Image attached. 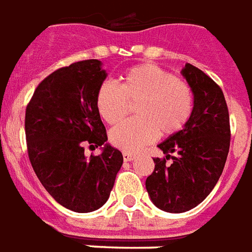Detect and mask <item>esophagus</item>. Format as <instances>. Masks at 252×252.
I'll return each instance as SVG.
<instances>
[{
  "mask_svg": "<svg viewBox=\"0 0 252 252\" xmlns=\"http://www.w3.org/2000/svg\"><path fill=\"white\" fill-rule=\"evenodd\" d=\"M134 158H135V156H134V154L127 153V152H126V153H124V159L126 161V162H127V161H133Z\"/></svg>",
  "mask_w": 252,
  "mask_h": 252,
  "instance_id": "34e87169",
  "label": "esophagus"
}]
</instances>
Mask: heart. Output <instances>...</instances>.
Masks as SVG:
<instances>
[{
	"mask_svg": "<svg viewBox=\"0 0 252 252\" xmlns=\"http://www.w3.org/2000/svg\"><path fill=\"white\" fill-rule=\"evenodd\" d=\"M137 104V119L119 125L110 133L115 148L138 152L161 135L179 133L188 124L193 111V93L185 82L154 64L130 68L119 79L99 86L95 106L99 115L110 125L122 122L128 104Z\"/></svg>",
	"mask_w": 252,
	"mask_h": 252,
	"instance_id": "1",
	"label": "heart"
}]
</instances>
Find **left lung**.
I'll return each mask as SVG.
<instances>
[{
    "label": "left lung",
    "instance_id": "obj_1",
    "mask_svg": "<svg viewBox=\"0 0 252 252\" xmlns=\"http://www.w3.org/2000/svg\"><path fill=\"white\" fill-rule=\"evenodd\" d=\"M181 75L193 93V111L179 133L158 148L165 158L146 179V190L157 208L181 214L197 207L219 181L229 150V115L221 88L208 75L185 64ZM170 158L172 162L166 164Z\"/></svg>",
    "mask_w": 252,
    "mask_h": 252
}]
</instances>
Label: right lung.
I'll use <instances>...</instances> for the list:
<instances>
[{
	"mask_svg": "<svg viewBox=\"0 0 252 252\" xmlns=\"http://www.w3.org/2000/svg\"><path fill=\"white\" fill-rule=\"evenodd\" d=\"M107 78L100 60H83L52 72L38 84L25 113L28 154L40 183L60 205L79 214L96 211L110 197L124 164L107 144L95 95ZM100 146L87 159L84 146Z\"/></svg>",
	"mask_w": 252,
	"mask_h": 252,
	"instance_id": "right-lung-1",
	"label": "right lung"
}]
</instances>
